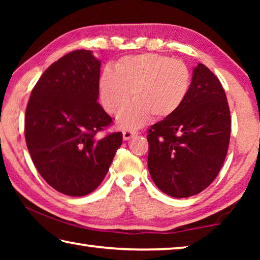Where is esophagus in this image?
<instances>
[{"label": "esophagus", "mask_w": 260, "mask_h": 260, "mask_svg": "<svg viewBox=\"0 0 260 260\" xmlns=\"http://www.w3.org/2000/svg\"><path fill=\"white\" fill-rule=\"evenodd\" d=\"M136 134H138V132L134 131V129H125L124 132H122V138H124V140L126 141V140L132 139Z\"/></svg>", "instance_id": "34e87169"}]
</instances>
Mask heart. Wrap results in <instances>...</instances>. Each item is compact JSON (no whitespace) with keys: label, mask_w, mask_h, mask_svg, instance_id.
<instances>
[{"label":"heart","mask_w":260,"mask_h":260,"mask_svg":"<svg viewBox=\"0 0 260 260\" xmlns=\"http://www.w3.org/2000/svg\"><path fill=\"white\" fill-rule=\"evenodd\" d=\"M190 88V71L181 60L158 54L124 57L114 70H104L100 79V99L105 111L119 116L122 128L134 129L149 118L166 119L178 111Z\"/></svg>","instance_id":"heart-1"}]
</instances>
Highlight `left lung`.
<instances>
[{"instance_id":"obj_1","label":"left lung","mask_w":260,"mask_h":260,"mask_svg":"<svg viewBox=\"0 0 260 260\" xmlns=\"http://www.w3.org/2000/svg\"><path fill=\"white\" fill-rule=\"evenodd\" d=\"M231 124L221 83L199 64L181 108L148 131V169L156 186L177 199L208 188L226 158Z\"/></svg>"}]
</instances>
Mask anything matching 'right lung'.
<instances>
[{
  "instance_id": "add662e5",
  "label": "right lung",
  "mask_w": 260,
  "mask_h": 260,
  "mask_svg": "<svg viewBox=\"0 0 260 260\" xmlns=\"http://www.w3.org/2000/svg\"><path fill=\"white\" fill-rule=\"evenodd\" d=\"M99 60L74 50L48 68L34 86L25 113V140L38 172L57 191L85 196L103 181L121 132L102 135L112 118L98 102Z\"/></svg>"
}]
</instances>
